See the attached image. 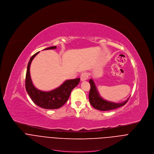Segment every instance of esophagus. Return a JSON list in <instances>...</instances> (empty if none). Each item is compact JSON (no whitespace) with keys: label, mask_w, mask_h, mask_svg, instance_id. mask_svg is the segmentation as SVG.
Listing matches in <instances>:
<instances>
[{"label":"esophagus","mask_w":154,"mask_h":154,"mask_svg":"<svg viewBox=\"0 0 154 154\" xmlns=\"http://www.w3.org/2000/svg\"><path fill=\"white\" fill-rule=\"evenodd\" d=\"M88 73L86 72H84V73H82L80 75V80L82 82H84V81H86L88 80Z\"/></svg>","instance_id":"obj_1"}]
</instances>
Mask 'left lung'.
<instances>
[{
  "label": "left lung",
  "instance_id": "8db88e82",
  "mask_svg": "<svg viewBox=\"0 0 154 154\" xmlns=\"http://www.w3.org/2000/svg\"><path fill=\"white\" fill-rule=\"evenodd\" d=\"M89 82L91 85V89L89 94L90 102L94 108L98 109V110L108 111L118 108L124 105L129 99L128 97L125 101L119 103L106 100L102 98L100 95L93 79H91Z\"/></svg>",
  "mask_w": 154,
  "mask_h": 154
}]
</instances>
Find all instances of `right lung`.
<instances>
[{"instance_id": "1", "label": "right lung", "mask_w": 154, "mask_h": 154, "mask_svg": "<svg viewBox=\"0 0 154 154\" xmlns=\"http://www.w3.org/2000/svg\"><path fill=\"white\" fill-rule=\"evenodd\" d=\"M55 49H57V46H52L44 50ZM39 52L36 53L31 57L27 65L26 77V91L32 101L36 105L48 109L59 108L68 101L72 90L78 85L80 78L65 80L60 86L51 91H44L37 89L32 82L30 68L32 60Z\"/></svg>"}]
</instances>
